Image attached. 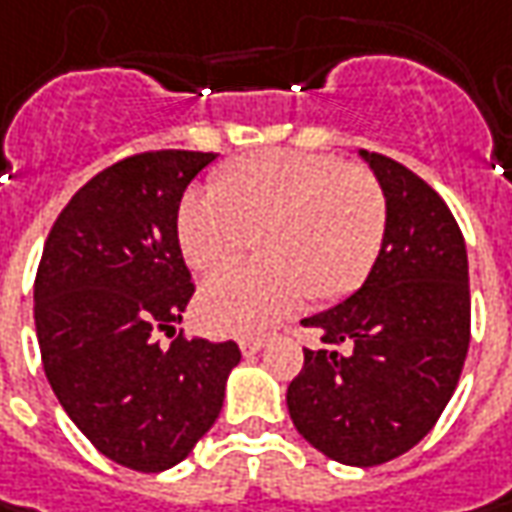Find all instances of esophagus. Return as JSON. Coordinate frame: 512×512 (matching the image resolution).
I'll list each match as a JSON object with an SVG mask.
<instances>
[{
	"label": "esophagus",
	"instance_id": "obj_1",
	"mask_svg": "<svg viewBox=\"0 0 512 512\" xmlns=\"http://www.w3.org/2000/svg\"><path fill=\"white\" fill-rule=\"evenodd\" d=\"M263 345H266V340H263V337H240V351H243L246 357L257 354V351H260Z\"/></svg>",
	"mask_w": 512,
	"mask_h": 512
}]
</instances>
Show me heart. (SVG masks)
I'll return each mask as SVG.
<instances>
[{
    "instance_id": "obj_1",
    "label": "heart",
    "mask_w": 512,
    "mask_h": 512,
    "mask_svg": "<svg viewBox=\"0 0 512 512\" xmlns=\"http://www.w3.org/2000/svg\"><path fill=\"white\" fill-rule=\"evenodd\" d=\"M388 229L377 175L320 152H252L212 175L209 192L178 203L175 238L189 269L221 274L255 238L260 260L212 280L198 297L203 326L260 331L303 306H334L360 289Z\"/></svg>"
}]
</instances>
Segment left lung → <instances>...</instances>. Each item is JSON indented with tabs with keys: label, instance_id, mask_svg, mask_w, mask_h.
<instances>
[{
	"label": "left lung",
	"instance_id": "obj_1",
	"mask_svg": "<svg viewBox=\"0 0 512 512\" xmlns=\"http://www.w3.org/2000/svg\"><path fill=\"white\" fill-rule=\"evenodd\" d=\"M360 155L388 198L385 243L360 289L303 320L323 345L303 348L286 405L328 459L374 467L414 448L453 397L470 345V286L448 203L394 158Z\"/></svg>",
	"mask_w": 512,
	"mask_h": 512
}]
</instances>
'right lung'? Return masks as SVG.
<instances>
[{
  "label": "right lung",
  "instance_id": "obj_1",
  "mask_svg": "<svg viewBox=\"0 0 512 512\" xmlns=\"http://www.w3.org/2000/svg\"><path fill=\"white\" fill-rule=\"evenodd\" d=\"M215 152L152 150L90 178L56 218L33 283L47 382L98 453L161 473L223 408L238 343L175 334L195 294L175 215Z\"/></svg>",
  "mask_w": 512,
  "mask_h": 512
}]
</instances>
